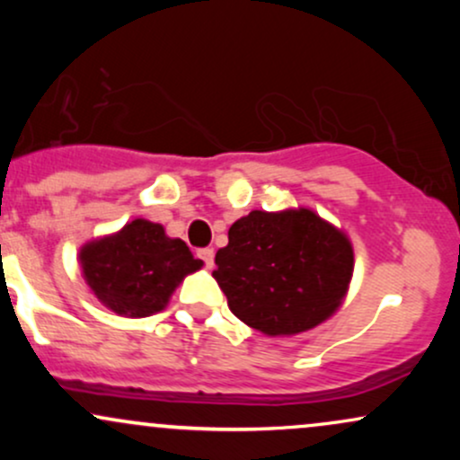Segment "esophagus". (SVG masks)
I'll list each match as a JSON object with an SVG mask.
<instances>
[{"label":"esophagus","mask_w":460,"mask_h":460,"mask_svg":"<svg viewBox=\"0 0 460 460\" xmlns=\"http://www.w3.org/2000/svg\"><path fill=\"white\" fill-rule=\"evenodd\" d=\"M197 257H199V260H203L205 268H212L214 266V248H199Z\"/></svg>","instance_id":"34e87169"}]
</instances>
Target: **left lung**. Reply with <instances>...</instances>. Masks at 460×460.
Wrapping results in <instances>:
<instances>
[{
	"label": "left lung",
	"instance_id": "1",
	"mask_svg": "<svg viewBox=\"0 0 460 460\" xmlns=\"http://www.w3.org/2000/svg\"><path fill=\"white\" fill-rule=\"evenodd\" d=\"M216 266L234 315L266 335H296L340 309L355 252L344 231L307 208L255 209L231 225Z\"/></svg>",
	"mask_w": 460,
	"mask_h": 460
}]
</instances>
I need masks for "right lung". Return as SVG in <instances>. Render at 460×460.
I'll list each match as a JSON object with an SVG mask.
<instances>
[{"instance_id": "add662e5", "label": "right lung", "mask_w": 460, "mask_h": 460, "mask_svg": "<svg viewBox=\"0 0 460 460\" xmlns=\"http://www.w3.org/2000/svg\"><path fill=\"white\" fill-rule=\"evenodd\" d=\"M79 263L94 296L125 318L162 311L177 285L203 266L186 242L168 237L162 225L145 218L84 244Z\"/></svg>"}]
</instances>
